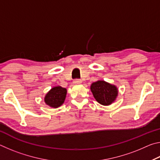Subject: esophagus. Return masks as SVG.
Masks as SVG:
<instances>
[{
    "mask_svg": "<svg viewBox=\"0 0 160 160\" xmlns=\"http://www.w3.org/2000/svg\"><path fill=\"white\" fill-rule=\"evenodd\" d=\"M82 82V81L80 79H75V80H74V82H75V83H81Z\"/></svg>",
    "mask_w": 160,
    "mask_h": 160,
    "instance_id": "obj_1",
    "label": "esophagus"
}]
</instances>
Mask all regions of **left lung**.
Listing matches in <instances>:
<instances>
[{
	"label": "left lung",
	"instance_id": "8db88e82",
	"mask_svg": "<svg viewBox=\"0 0 160 160\" xmlns=\"http://www.w3.org/2000/svg\"><path fill=\"white\" fill-rule=\"evenodd\" d=\"M93 96L100 104L108 106L115 101L118 96V89L104 80H98L93 82L90 87Z\"/></svg>",
	"mask_w": 160,
	"mask_h": 160
}]
</instances>
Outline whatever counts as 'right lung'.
Listing matches in <instances>:
<instances>
[{"mask_svg": "<svg viewBox=\"0 0 160 160\" xmlns=\"http://www.w3.org/2000/svg\"><path fill=\"white\" fill-rule=\"evenodd\" d=\"M67 94L66 88L61 86L54 87L51 88L46 94L44 102L46 104L53 108H58L63 104Z\"/></svg>", "mask_w": 160, "mask_h": 160, "instance_id": "1", "label": "right lung"}]
</instances>
